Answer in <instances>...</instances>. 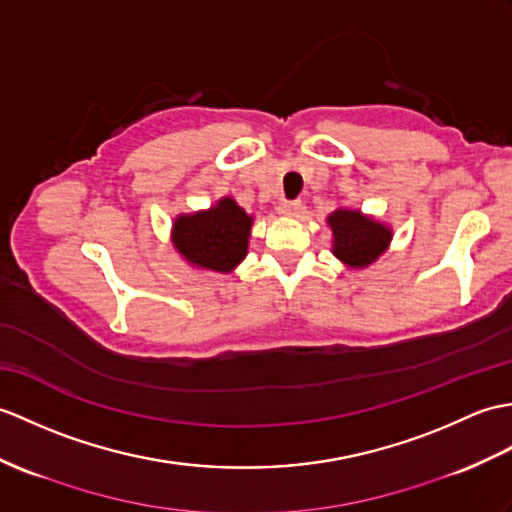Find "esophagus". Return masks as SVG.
<instances>
[{
	"mask_svg": "<svg viewBox=\"0 0 512 512\" xmlns=\"http://www.w3.org/2000/svg\"><path fill=\"white\" fill-rule=\"evenodd\" d=\"M279 211L283 213V216H288V218L299 216V211H301V202H299V200H285V202H281Z\"/></svg>",
	"mask_w": 512,
	"mask_h": 512,
	"instance_id": "34e87169",
	"label": "esophagus"
}]
</instances>
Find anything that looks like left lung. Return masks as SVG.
<instances>
[{"label":"left lung","mask_w":512,"mask_h":512,"mask_svg":"<svg viewBox=\"0 0 512 512\" xmlns=\"http://www.w3.org/2000/svg\"><path fill=\"white\" fill-rule=\"evenodd\" d=\"M331 253L351 270H362L382 257L392 242L390 224L360 209L338 207L327 216Z\"/></svg>","instance_id":"obj_1"}]
</instances>
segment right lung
Returning a JSON list of instances; mask_svg holds the SVG:
<instances>
[{
	"label": "right lung",
	"instance_id": "right-lung-1",
	"mask_svg": "<svg viewBox=\"0 0 512 512\" xmlns=\"http://www.w3.org/2000/svg\"><path fill=\"white\" fill-rule=\"evenodd\" d=\"M255 216L235 198L222 196L216 205L178 213L172 222V246L189 266L229 275L248 255Z\"/></svg>",
	"mask_w": 512,
	"mask_h": 512
}]
</instances>
